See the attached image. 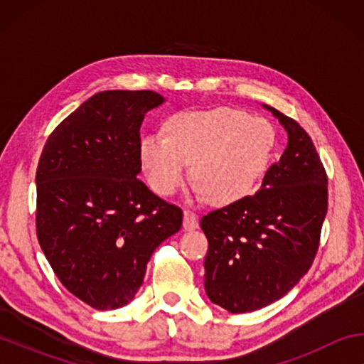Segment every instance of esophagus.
Returning <instances> with one entry per match:
<instances>
[{
    "instance_id": "esophagus-1",
    "label": "esophagus",
    "mask_w": 364,
    "mask_h": 364,
    "mask_svg": "<svg viewBox=\"0 0 364 364\" xmlns=\"http://www.w3.org/2000/svg\"><path fill=\"white\" fill-rule=\"evenodd\" d=\"M183 228L186 231H194L199 228V220H197L196 213L194 212H189V210H184L183 215Z\"/></svg>"
}]
</instances>
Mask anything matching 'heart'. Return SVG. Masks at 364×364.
Segmentation results:
<instances>
[{"mask_svg": "<svg viewBox=\"0 0 364 364\" xmlns=\"http://www.w3.org/2000/svg\"><path fill=\"white\" fill-rule=\"evenodd\" d=\"M165 130L167 136L149 133L139 141V160L152 189L175 194L191 164L196 178L191 193L220 207L255 193L278 143L268 120L232 107L181 110L168 117Z\"/></svg>", "mask_w": 364, "mask_h": 364, "instance_id": "b5f03b06", "label": "heart"}]
</instances>
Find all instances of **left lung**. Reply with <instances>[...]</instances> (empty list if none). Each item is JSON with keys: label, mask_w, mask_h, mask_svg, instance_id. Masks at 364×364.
Returning a JSON list of instances; mask_svg holds the SVG:
<instances>
[{"label": "left lung", "mask_w": 364, "mask_h": 364, "mask_svg": "<svg viewBox=\"0 0 364 364\" xmlns=\"http://www.w3.org/2000/svg\"><path fill=\"white\" fill-rule=\"evenodd\" d=\"M287 133L279 162L254 196L200 220L208 241L205 292L231 313L255 311L291 291L315 260L328 212V178L297 122L263 104Z\"/></svg>", "instance_id": "obj_1"}]
</instances>
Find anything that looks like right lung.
Here are the masks:
<instances>
[{
	"mask_svg": "<svg viewBox=\"0 0 364 364\" xmlns=\"http://www.w3.org/2000/svg\"><path fill=\"white\" fill-rule=\"evenodd\" d=\"M165 102L154 91H101L58 125L36 170V234L65 289L115 310L143 286L152 252L183 212L143 181L139 128Z\"/></svg>",
	"mask_w": 364,
	"mask_h": 364,
	"instance_id": "1",
	"label": "right lung"
}]
</instances>
